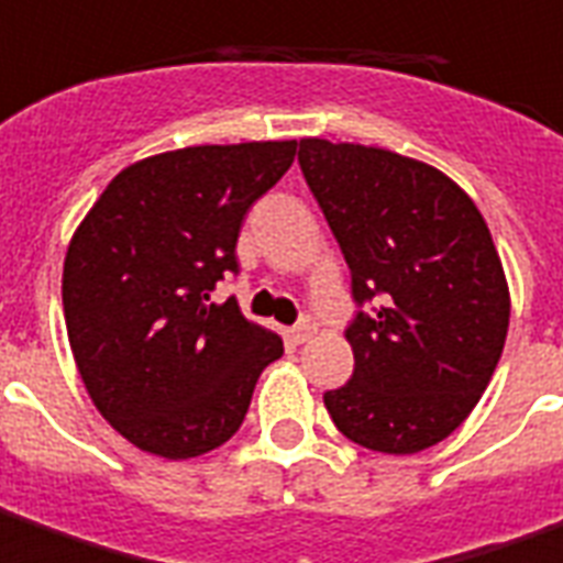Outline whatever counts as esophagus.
I'll return each mask as SVG.
<instances>
[{"label":"esophagus","instance_id":"1","mask_svg":"<svg viewBox=\"0 0 563 563\" xmlns=\"http://www.w3.org/2000/svg\"><path fill=\"white\" fill-rule=\"evenodd\" d=\"M312 331H316V324H312V321H309V319L297 321V324H294V328H290V331H288L290 343H306V340L312 336Z\"/></svg>","mask_w":563,"mask_h":563}]
</instances>
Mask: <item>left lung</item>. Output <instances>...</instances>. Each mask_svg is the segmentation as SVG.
I'll use <instances>...</instances> for the list:
<instances>
[{
    "label": "left lung",
    "mask_w": 563,
    "mask_h": 563,
    "mask_svg": "<svg viewBox=\"0 0 563 563\" xmlns=\"http://www.w3.org/2000/svg\"><path fill=\"white\" fill-rule=\"evenodd\" d=\"M297 162L352 273V379L333 426L379 453L451 435L494 377L509 285L482 211L441 170L362 143L300 141ZM364 302H374L362 313Z\"/></svg>",
    "instance_id": "8db88e82"
}]
</instances>
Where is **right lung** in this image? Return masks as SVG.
<instances>
[{
	"instance_id": "add662e5",
	"label": "right lung",
	"mask_w": 563,
	"mask_h": 563,
	"mask_svg": "<svg viewBox=\"0 0 563 563\" xmlns=\"http://www.w3.org/2000/svg\"><path fill=\"white\" fill-rule=\"evenodd\" d=\"M297 141L186 146L128 165L81 220L64 260V319L95 407L134 448L189 460L230 441L282 336L211 303L239 273L251 205Z\"/></svg>"
}]
</instances>
